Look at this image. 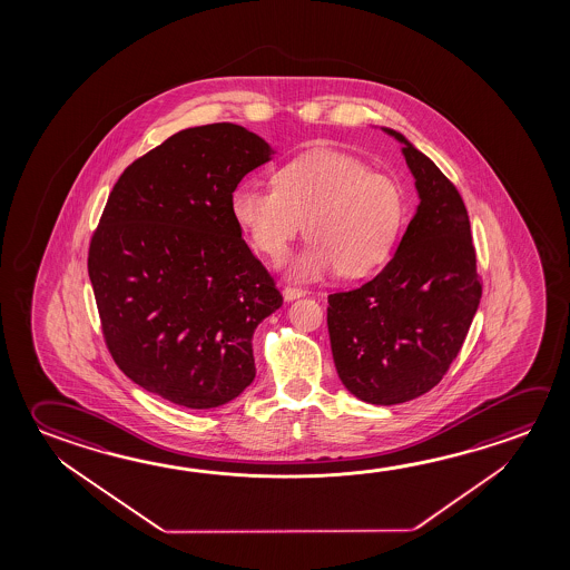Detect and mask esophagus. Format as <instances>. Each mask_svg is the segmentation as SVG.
<instances>
[{
  "label": "esophagus",
  "instance_id": "1",
  "mask_svg": "<svg viewBox=\"0 0 570 570\" xmlns=\"http://www.w3.org/2000/svg\"><path fill=\"white\" fill-rule=\"evenodd\" d=\"M282 296L286 302H292V299L302 298V296H306V289L299 288H284L282 289Z\"/></svg>",
  "mask_w": 570,
  "mask_h": 570
}]
</instances>
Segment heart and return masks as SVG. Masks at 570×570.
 Instances as JSON below:
<instances>
[{
  "instance_id": "1",
  "label": "heart",
  "mask_w": 570,
  "mask_h": 570,
  "mask_svg": "<svg viewBox=\"0 0 570 570\" xmlns=\"http://www.w3.org/2000/svg\"><path fill=\"white\" fill-rule=\"evenodd\" d=\"M230 215L258 253L278 262L304 230L306 246L289 262L294 281L332 272L362 276L380 266L402 233L405 196L397 180L342 150L317 149L274 173V187L243 180Z\"/></svg>"
}]
</instances>
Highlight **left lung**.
<instances>
[{
	"instance_id": "8db88e82",
	"label": "left lung",
	"mask_w": 570,
	"mask_h": 570,
	"mask_svg": "<svg viewBox=\"0 0 570 570\" xmlns=\"http://www.w3.org/2000/svg\"><path fill=\"white\" fill-rule=\"evenodd\" d=\"M420 205L402 243L374 281L327 296L337 375L362 402L395 405L435 387L458 357L481 299L463 198L402 132Z\"/></svg>"
}]
</instances>
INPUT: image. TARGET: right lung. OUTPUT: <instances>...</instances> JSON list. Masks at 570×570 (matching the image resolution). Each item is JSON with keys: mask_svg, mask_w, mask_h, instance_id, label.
Listing matches in <instances>:
<instances>
[{"mask_svg": "<svg viewBox=\"0 0 570 570\" xmlns=\"http://www.w3.org/2000/svg\"><path fill=\"white\" fill-rule=\"evenodd\" d=\"M271 145L234 122L178 131L125 168L89 246L105 342L122 374L188 410L253 383L254 330L282 306L230 195Z\"/></svg>", "mask_w": 570, "mask_h": 570, "instance_id": "1", "label": "right lung"}]
</instances>
